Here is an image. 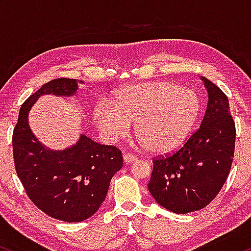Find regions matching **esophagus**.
I'll return each mask as SVG.
<instances>
[{"label":"esophagus","mask_w":251,"mask_h":251,"mask_svg":"<svg viewBox=\"0 0 251 251\" xmlns=\"http://www.w3.org/2000/svg\"><path fill=\"white\" fill-rule=\"evenodd\" d=\"M137 159H138L137 157H134V155H132V154H129V153L124 154V163H125V164L134 163Z\"/></svg>","instance_id":"esophagus-1"}]
</instances>
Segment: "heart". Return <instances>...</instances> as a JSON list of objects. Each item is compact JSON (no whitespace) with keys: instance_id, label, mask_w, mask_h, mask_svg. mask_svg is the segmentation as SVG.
<instances>
[{"instance_id":"b5f03b06","label":"heart","mask_w":251,"mask_h":251,"mask_svg":"<svg viewBox=\"0 0 251 251\" xmlns=\"http://www.w3.org/2000/svg\"><path fill=\"white\" fill-rule=\"evenodd\" d=\"M200 113V100L194 91L175 82L138 83L122 89L114 102L99 100L93 119L108 142L135 133L152 153H168L183 144Z\"/></svg>"}]
</instances>
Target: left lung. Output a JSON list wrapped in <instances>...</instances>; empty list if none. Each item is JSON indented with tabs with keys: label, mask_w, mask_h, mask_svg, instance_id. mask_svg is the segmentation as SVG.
Segmentation results:
<instances>
[{
	"label": "left lung",
	"mask_w": 251,
	"mask_h": 251,
	"mask_svg": "<svg viewBox=\"0 0 251 251\" xmlns=\"http://www.w3.org/2000/svg\"><path fill=\"white\" fill-rule=\"evenodd\" d=\"M201 79L208 103L200 128L176 153L153 160L148 185L154 201L175 214L208 205L226 183L234 158L236 129L229 100L214 82Z\"/></svg>",
	"instance_id": "left-lung-1"
}]
</instances>
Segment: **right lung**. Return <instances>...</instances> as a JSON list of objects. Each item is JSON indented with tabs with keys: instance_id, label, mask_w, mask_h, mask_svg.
<instances>
[{
	"instance_id": "add662e5",
	"label": "right lung",
	"mask_w": 251,
	"mask_h": 251,
	"mask_svg": "<svg viewBox=\"0 0 251 251\" xmlns=\"http://www.w3.org/2000/svg\"><path fill=\"white\" fill-rule=\"evenodd\" d=\"M76 79L51 80L21 106L13 134L16 174L31 201L45 214L74 223L94 215L105 201L112 177L123 168V155L114 146L98 144L85 133L75 144L51 150L31 131L29 111L42 96L75 97Z\"/></svg>"
}]
</instances>
